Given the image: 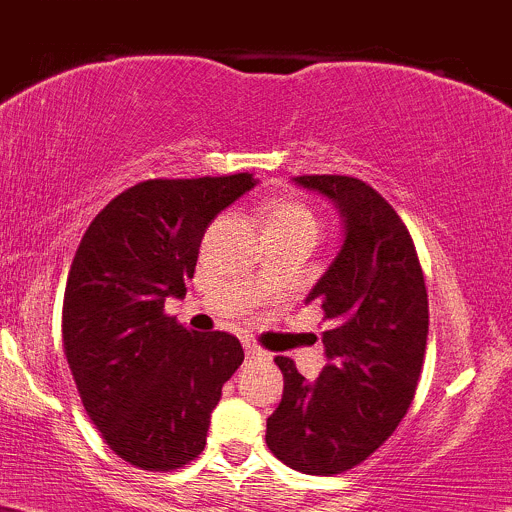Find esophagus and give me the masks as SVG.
Returning <instances> with one entry per match:
<instances>
[{"label": "esophagus", "instance_id": "1", "mask_svg": "<svg viewBox=\"0 0 512 512\" xmlns=\"http://www.w3.org/2000/svg\"><path fill=\"white\" fill-rule=\"evenodd\" d=\"M244 350H246V355H249V357H261L263 355L261 347L254 345V342H244Z\"/></svg>", "mask_w": 512, "mask_h": 512}]
</instances>
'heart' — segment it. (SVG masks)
Instances as JSON below:
<instances>
[{"label":"heart","mask_w":512,"mask_h":512,"mask_svg":"<svg viewBox=\"0 0 512 512\" xmlns=\"http://www.w3.org/2000/svg\"><path fill=\"white\" fill-rule=\"evenodd\" d=\"M291 224H305L318 229V219L310 212L305 204L291 202V199H278L271 204V212H268V226H291Z\"/></svg>","instance_id":"1"}]
</instances>
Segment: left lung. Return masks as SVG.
I'll return each mask as SVG.
<instances>
[{
	"label": "left lung",
	"instance_id": "1",
	"mask_svg": "<svg viewBox=\"0 0 512 512\" xmlns=\"http://www.w3.org/2000/svg\"><path fill=\"white\" fill-rule=\"evenodd\" d=\"M295 184L333 199L345 239L308 293L328 320V365L308 382L291 357H276L283 399L266 421V444L295 471L333 476L370 458L407 414L424 367L429 298L412 234L377 189L345 175Z\"/></svg>",
	"mask_w": 512,
	"mask_h": 512
}]
</instances>
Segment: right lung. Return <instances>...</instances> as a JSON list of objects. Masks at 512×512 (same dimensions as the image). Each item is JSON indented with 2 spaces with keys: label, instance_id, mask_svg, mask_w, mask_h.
Segmentation results:
<instances>
[{
  "label": "right lung",
  "instance_id": "right-lung-1",
  "mask_svg": "<svg viewBox=\"0 0 512 512\" xmlns=\"http://www.w3.org/2000/svg\"><path fill=\"white\" fill-rule=\"evenodd\" d=\"M254 175L147 179L91 221L63 293V352L108 449L142 471H175L207 444L221 387L244 362L234 335L194 333L165 313L199 244Z\"/></svg>",
  "mask_w": 512,
  "mask_h": 512
}]
</instances>
